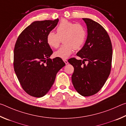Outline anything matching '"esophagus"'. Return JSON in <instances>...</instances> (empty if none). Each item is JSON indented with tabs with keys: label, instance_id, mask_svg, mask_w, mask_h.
Returning a JSON list of instances; mask_svg holds the SVG:
<instances>
[{
	"label": "esophagus",
	"instance_id": "obj_1",
	"mask_svg": "<svg viewBox=\"0 0 126 126\" xmlns=\"http://www.w3.org/2000/svg\"><path fill=\"white\" fill-rule=\"evenodd\" d=\"M63 61H64V62L65 63V64H67L68 63V61H67V60H66V59H64Z\"/></svg>",
	"mask_w": 126,
	"mask_h": 126
}]
</instances>
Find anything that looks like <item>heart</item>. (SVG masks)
<instances>
[{
    "mask_svg": "<svg viewBox=\"0 0 126 126\" xmlns=\"http://www.w3.org/2000/svg\"><path fill=\"white\" fill-rule=\"evenodd\" d=\"M87 31L80 24L62 19L56 28V33L49 32L47 35L48 45L52 48H57L63 40V45L54 53V56L62 59H67L73 53L82 47L86 41Z\"/></svg>",
    "mask_w": 126,
    "mask_h": 126,
    "instance_id": "1",
    "label": "heart"
}]
</instances>
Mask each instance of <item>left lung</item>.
Listing matches in <instances>:
<instances>
[{
  "instance_id": "obj_1",
  "label": "left lung",
  "mask_w": 126,
  "mask_h": 126,
  "mask_svg": "<svg viewBox=\"0 0 126 126\" xmlns=\"http://www.w3.org/2000/svg\"><path fill=\"white\" fill-rule=\"evenodd\" d=\"M88 35L84 45L77 54L83 60L68 59L74 67L72 81L76 90L84 97L91 96L101 90L111 70L112 46L105 29L95 21L83 18ZM85 61L88 63L85 64Z\"/></svg>"
}]
</instances>
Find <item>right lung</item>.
Returning a JSON list of instances; mask_svg holds the SVG:
<instances>
[{
    "label": "right lung",
    "mask_w": 126,
    "mask_h": 126,
    "mask_svg": "<svg viewBox=\"0 0 126 126\" xmlns=\"http://www.w3.org/2000/svg\"><path fill=\"white\" fill-rule=\"evenodd\" d=\"M59 21H35L20 34L14 49V69L21 86L34 97L46 95L56 74L65 65L61 58L49 57L53 50L46 40L47 34Z\"/></svg>",
    "instance_id": "add662e5"
}]
</instances>
